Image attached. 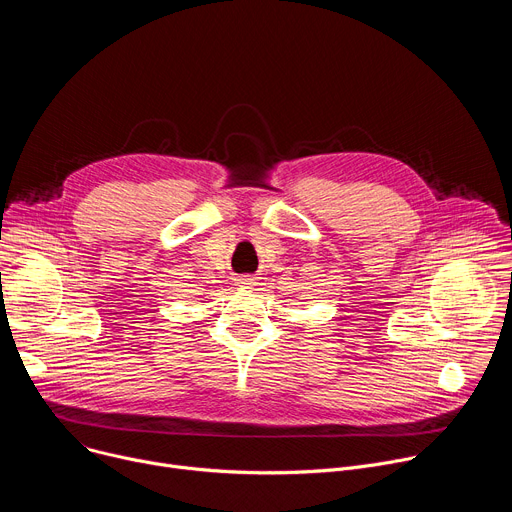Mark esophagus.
I'll return each mask as SVG.
<instances>
[{
	"instance_id": "obj_1",
	"label": "esophagus",
	"mask_w": 512,
	"mask_h": 512,
	"mask_svg": "<svg viewBox=\"0 0 512 512\" xmlns=\"http://www.w3.org/2000/svg\"><path fill=\"white\" fill-rule=\"evenodd\" d=\"M237 283H239L241 287H251V285L255 283V279H253L251 275H241V277L237 279Z\"/></svg>"
}]
</instances>
